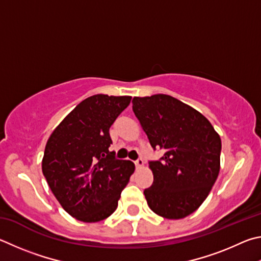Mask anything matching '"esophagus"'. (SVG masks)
Segmentation results:
<instances>
[{
    "instance_id": "34e87169",
    "label": "esophagus",
    "mask_w": 261,
    "mask_h": 261,
    "mask_svg": "<svg viewBox=\"0 0 261 261\" xmlns=\"http://www.w3.org/2000/svg\"><path fill=\"white\" fill-rule=\"evenodd\" d=\"M135 166L138 167V168L143 167V166H144V162H143V159H142V158H139L138 161L135 162Z\"/></svg>"
}]
</instances>
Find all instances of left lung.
Segmentation results:
<instances>
[{
	"label": "left lung",
	"mask_w": 261,
	"mask_h": 261,
	"mask_svg": "<svg viewBox=\"0 0 261 261\" xmlns=\"http://www.w3.org/2000/svg\"><path fill=\"white\" fill-rule=\"evenodd\" d=\"M133 111L153 149L164 152L150 162L153 184L144 190L149 207L166 219L195 212L220 171L221 139L197 110L170 95L134 97Z\"/></svg>",
	"instance_id": "1"
}]
</instances>
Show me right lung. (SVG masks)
I'll use <instances>...</instances> for the list:
<instances>
[{
	"mask_svg": "<svg viewBox=\"0 0 261 261\" xmlns=\"http://www.w3.org/2000/svg\"><path fill=\"white\" fill-rule=\"evenodd\" d=\"M130 96L97 94L79 103L55 128L44 149L42 173L65 211L98 222L118 206L135 165L114 158L109 129Z\"/></svg>",
	"mask_w": 261,
	"mask_h": 261,
	"instance_id": "obj_1",
	"label": "right lung"
}]
</instances>
